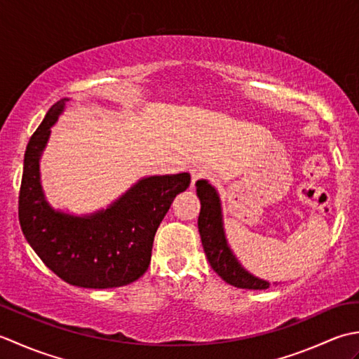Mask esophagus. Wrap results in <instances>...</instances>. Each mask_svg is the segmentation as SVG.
Here are the masks:
<instances>
[{
  "label": "esophagus",
  "instance_id": "esophagus-1",
  "mask_svg": "<svg viewBox=\"0 0 359 359\" xmlns=\"http://www.w3.org/2000/svg\"><path fill=\"white\" fill-rule=\"evenodd\" d=\"M189 172H191V185L193 187L202 179H210V175H211L207 168H203V166H194Z\"/></svg>",
  "mask_w": 359,
  "mask_h": 359
}]
</instances>
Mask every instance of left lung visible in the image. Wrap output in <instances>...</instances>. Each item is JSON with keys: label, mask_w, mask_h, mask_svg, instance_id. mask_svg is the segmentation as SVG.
I'll use <instances>...</instances> for the list:
<instances>
[{"label": "left lung", "mask_w": 359, "mask_h": 359, "mask_svg": "<svg viewBox=\"0 0 359 359\" xmlns=\"http://www.w3.org/2000/svg\"><path fill=\"white\" fill-rule=\"evenodd\" d=\"M197 196L201 199V212H199V233L202 239V245L205 255L220 278L228 284L238 288L248 290H265L269 288V282L251 276L236 261L231 250L228 248L224 228L222 216H220V203L216 189L212 188L207 180H199L196 184Z\"/></svg>", "instance_id": "left-lung-1"}]
</instances>
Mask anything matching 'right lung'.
<instances>
[{
  "label": "right lung",
  "instance_id": "add662e5",
  "mask_svg": "<svg viewBox=\"0 0 359 359\" xmlns=\"http://www.w3.org/2000/svg\"><path fill=\"white\" fill-rule=\"evenodd\" d=\"M65 100L46 114L30 137L18 196L22 234L60 279L85 288L128 285L148 270L152 242L174 197L191 184L188 172L140 180L108 210L74 217L53 211L40 185L41 151Z\"/></svg>",
  "mask_w": 359,
  "mask_h": 359
}]
</instances>
